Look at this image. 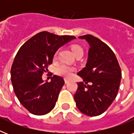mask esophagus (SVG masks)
<instances>
[{"mask_svg": "<svg viewBox=\"0 0 134 134\" xmlns=\"http://www.w3.org/2000/svg\"><path fill=\"white\" fill-rule=\"evenodd\" d=\"M65 83H69V80L65 78Z\"/></svg>", "mask_w": 134, "mask_h": 134, "instance_id": "obj_1", "label": "esophagus"}]
</instances>
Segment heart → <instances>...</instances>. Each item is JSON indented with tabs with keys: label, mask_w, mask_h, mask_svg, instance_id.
Segmentation results:
<instances>
[{
	"label": "heart",
	"mask_w": 134,
	"mask_h": 134,
	"mask_svg": "<svg viewBox=\"0 0 134 134\" xmlns=\"http://www.w3.org/2000/svg\"><path fill=\"white\" fill-rule=\"evenodd\" d=\"M71 50H72L74 54L75 55L79 54L83 55V48H82V46H81L80 45H72L71 46ZM57 54L58 53H56L55 55V58H56ZM74 70H75L74 67H71V66L66 65V64H62V65H59L58 67H56L55 72H56L58 75L68 78L71 75V74L73 73Z\"/></svg>",
	"instance_id": "obj_1"
}]
</instances>
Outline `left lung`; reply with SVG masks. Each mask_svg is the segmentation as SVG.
<instances>
[{
	"label": "left lung",
	"mask_w": 134,
	"mask_h": 134,
	"mask_svg": "<svg viewBox=\"0 0 134 134\" xmlns=\"http://www.w3.org/2000/svg\"><path fill=\"white\" fill-rule=\"evenodd\" d=\"M89 44L86 67L78 72L83 81L78 83L74 98L79 110L88 116L105 112L116 97L122 72L111 48L91 35L79 37Z\"/></svg>",
	"instance_id": "8db88e82"
}]
</instances>
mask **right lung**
Returning a JSON list of instances; mask_svg holds the SVG:
<instances>
[{
	"label": "right lung",
	"instance_id": "add662e5",
	"mask_svg": "<svg viewBox=\"0 0 134 134\" xmlns=\"http://www.w3.org/2000/svg\"><path fill=\"white\" fill-rule=\"evenodd\" d=\"M74 39L39 32L24 43L16 55L11 68L12 83L20 103L32 114L43 115L55 107L64 79L54 75L50 82H44L42 76L58 48Z\"/></svg>",
	"mask_w": 134,
	"mask_h": 134
}]
</instances>
